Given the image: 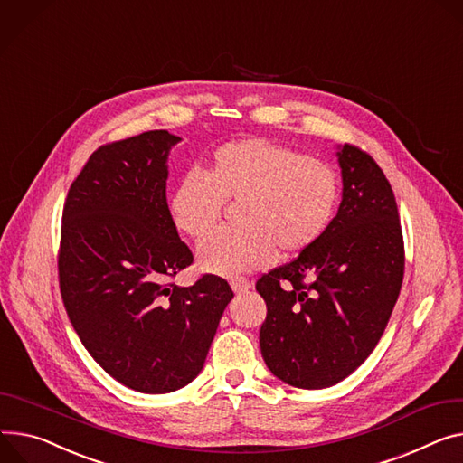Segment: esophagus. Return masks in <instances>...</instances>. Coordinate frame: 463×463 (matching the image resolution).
I'll use <instances>...</instances> for the list:
<instances>
[{
  "label": "esophagus",
  "mask_w": 463,
  "mask_h": 463,
  "mask_svg": "<svg viewBox=\"0 0 463 463\" xmlns=\"http://www.w3.org/2000/svg\"><path fill=\"white\" fill-rule=\"evenodd\" d=\"M230 286H232V289L235 291V293H244V291H248V289H250L252 288V283L250 281H248L246 278H235V279H232L230 281Z\"/></svg>",
  "instance_id": "esophagus-1"
}]
</instances>
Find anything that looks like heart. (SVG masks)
<instances>
[{"label":"heart","mask_w":463,"mask_h":463,"mask_svg":"<svg viewBox=\"0 0 463 463\" xmlns=\"http://www.w3.org/2000/svg\"><path fill=\"white\" fill-rule=\"evenodd\" d=\"M339 200L335 170L265 138L221 146L207 168L185 174L170 196L174 226L193 239L215 230L226 202H239V230L207 237L198 265L217 276H239L306 250L330 226Z\"/></svg>","instance_id":"b5f03b06"}]
</instances>
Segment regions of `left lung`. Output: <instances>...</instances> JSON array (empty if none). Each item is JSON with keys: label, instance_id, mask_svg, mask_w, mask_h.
Listing matches in <instances>:
<instances>
[{"label": "left lung", "instance_id": "1", "mask_svg": "<svg viewBox=\"0 0 463 463\" xmlns=\"http://www.w3.org/2000/svg\"><path fill=\"white\" fill-rule=\"evenodd\" d=\"M337 150V215L298 258L256 283L267 302L263 360L274 376L300 389L330 387L369 358L404 278L393 189L367 152L352 145Z\"/></svg>", "mask_w": 463, "mask_h": 463}]
</instances>
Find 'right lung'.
<instances>
[{"mask_svg":"<svg viewBox=\"0 0 463 463\" xmlns=\"http://www.w3.org/2000/svg\"><path fill=\"white\" fill-rule=\"evenodd\" d=\"M165 129L99 146L70 185L61 228L59 286L66 313L99 367L140 393H170L203 367L228 281L170 278L193 263L166 203Z\"/></svg>","mask_w":463,"mask_h":463,"instance_id":"right-lung-1","label":"right lung"}]
</instances>
